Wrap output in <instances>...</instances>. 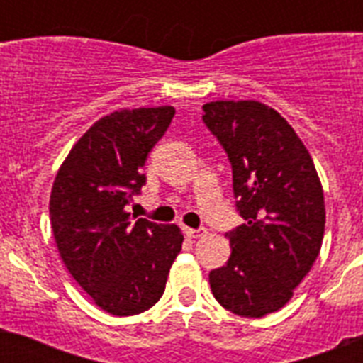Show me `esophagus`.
<instances>
[{"instance_id":"obj_1","label":"esophagus","mask_w":363,"mask_h":363,"mask_svg":"<svg viewBox=\"0 0 363 363\" xmlns=\"http://www.w3.org/2000/svg\"><path fill=\"white\" fill-rule=\"evenodd\" d=\"M185 234H187L189 238H201V236L207 234V229H205V227H198V229H191V227H187V229H185Z\"/></svg>"}]
</instances>
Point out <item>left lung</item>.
<instances>
[{"label": "left lung", "instance_id": "left-lung-1", "mask_svg": "<svg viewBox=\"0 0 363 363\" xmlns=\"http://www.w3.org/2000/svg\"><path fill=\"white\" fill-rule=\"evenodd\" d=\"M227 152L243 223L225 234L233 252L209 272L230 313L262 318L281 309L318 258L325 203L309 150L274 108L242 99L211 101L201 116Z\"/></svg>", "mask_w": 363, "mask_h": 363}]
</instances>
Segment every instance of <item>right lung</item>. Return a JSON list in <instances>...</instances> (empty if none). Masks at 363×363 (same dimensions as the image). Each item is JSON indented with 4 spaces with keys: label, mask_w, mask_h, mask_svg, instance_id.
<instances>
[{
    "label": "right lung",
    "mask_w": 363,
    "mask_h": 363,
    "mask_svg": "<svg viewBox=\"0 0 363 363\" xmlns=\"http://www.w3.org/2000/svg\"><path fill=\"white\" fill-rule=\"evenodd\" d=\"M174 107L123 108L72 147L50 192V225L63 264L98 307L114 316L150 309L165 291L184 234L127 207L145 185L143 165Z\"/></svg>",
    "instance_id": "add662e5"
}]
</instances>
